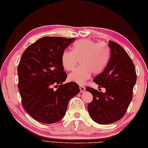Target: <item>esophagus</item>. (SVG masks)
Segmentation results:
<instances>
[{"instance_id":"obj_1","label":"esophagus","mask_w":148,"mask_h":148,"mask_svg":"<svg viewBox=\"0 0 148 148\" xmlns=\"http://www.w3.org/2000/svg\"><path fill=\"white\" fill-rule=\"evenodd\" d=\"M79 90H80V92H83L85 91L86 89L84 86H79Z\"/></svg>"}]
</instances>
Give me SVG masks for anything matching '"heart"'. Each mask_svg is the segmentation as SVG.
<instances>
[{
	"instance_id": "heart-1",
	"label": "heart",
	"mask_w": 148,
	"mask_h": 148,
	"mask_svg": "<svg viewBox=\"0 0 148 148\" xmlns=\"http://www.w3.org/2000/svg\"><path fill=\"white\" fill-rule=\"evenodd\" d=\"M78 59H81V67L69 75V80L83 84L92 73L98 74L103 71L108 61V51L103 44L82 39L75 43L73 51L65 50L61 56L62 66L68 71L74 69Z\"/></svg>"
}]
</instances>
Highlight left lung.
<instances>
[{"mask_svg":"<svg viewBox=\"0 0 148 148\" xmlns=\"http://www.w3.org/2000/svg\"><path fill=\"white\" fill-rule=\"evenodd\" d=\"M108 47L110 57L106 66L92 80L106 91L86 88L93 97L88 105V112L99 124L114 123L123 117L132 101L137 80L135 66L125 50L112 41H109Z\"/></svg>","mask_w":148,"mask_h":148,"instance_id":"left-lung-1","label":"left lung"}]
</instances>
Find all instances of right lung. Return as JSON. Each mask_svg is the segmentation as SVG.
<instances>
[{"label": "right lung", "mask_w": 148, "mask_h": 148, "mask_svg": "<svg viewBox=\"0 0 148 148\" xmlns=\"http://www.w3.org/2000/svg\"><path fill=\"white\" fill-rule=\"evenodd\" d=\"M74 39L43 37L27 47L21 57L18 73L22 105L40 122L60 121L66 114L69 101L80 91L74 82L63 84L67 75L61 56Z\"/></svg>", "instance_id": "add662e5"}]
</instances>
